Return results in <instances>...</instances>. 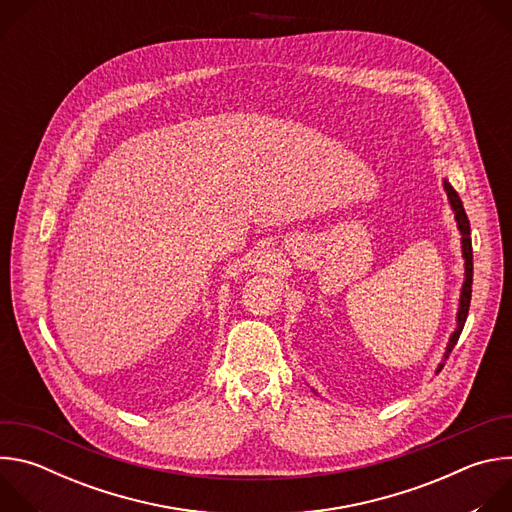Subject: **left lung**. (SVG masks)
<instances>
[{
    "mask_svg": "<svg viewBox=\"0 0 512 512\" xmlns=\"http://www.w3.org/2000/svg\"><path fill=\"white\" fill-rule=\"evenodd\" d=\"M444 188H446V192H448L450 206H452V210H454V214H456L458 229H460V233H462V257H464V261H466V263H464V265H466V273H464L466 277H464V283H462V294H460L458 326H456V330H454V332H452V336H450V342H448V346H446L444 360L440 362V367H437V371H435V373H440V371L444 369V364H446V360H448L450 352L454 350V346H456V342H458V338H460V334H462V328H464V324H466L468 310H470V300H472V269H474V265H472L470 221H468V216H466V210H464V206H462V200H460L458 192L452 188V184H450L448 180H444Z\"/></svg>",
    "mask_w": 512,
    "mask_h": 512,
    "instance_id": "1",
    "label": "left lung"
}]
</instances>
